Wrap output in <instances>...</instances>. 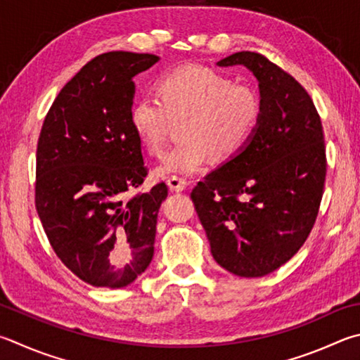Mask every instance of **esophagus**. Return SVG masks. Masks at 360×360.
Here are the masks:
<instances>
[{
    "label": "esophagus",
    "mask_w": 360,
    "mask_h": 360,
    "mask_svg": "<svg viewBox=\"0 0 360 360\" xmlns=\"http://www.w3.org/2000/svg\"><path fill=\"white\" fill-rule=\"evenodd\" d=\"M167 184L172 192H182L187 187V182L184 179L178 178V176H169Z\"/></svg>",
    "instance_id": "34e87169"
}]
</instances>
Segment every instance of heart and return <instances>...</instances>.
<instances>
[{
	"label": "heart",
	"mask_w": 360,
	"mask_h": 360,
	"mask_svg": "<svg viewBox=\"0 0 360 360\" xmlns=\"http://www.w3.org/2000/svg\"><path fill=\"white\" fill-rule=\"evenodd\" d=\"M261 115L257 91L211 69L187 64L159 78L158 96H140L130 108V126L146 151L160 155L173 122L184 120L186 141L173 148L158 176H192L214 155L225 160L250 139Z\"/></svg>",
	"instance_id": "1"
}]
</instances>
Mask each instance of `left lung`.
<instances>
[{"instance_id": "left-lung-1", "label": "left lung", "mask_w": 360, "mask_h": 360, "mask_svg": "<svg viewBox=\"0 0 360 360\" xmlns=\"http://www.w3.org/2000/svg\"><path fill=\"white\" fill-rule=\"evenodd\" d=\"M258 80L261 115L245 145L198 182L191 197L214 259L239 277H263L304 245L326 181L319 115L307 91L255 51L217 63Z\"/></svg>"}]
</instances>
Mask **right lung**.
Segmentation results:
<instances>
[{
  "mask_svg": "<svg viewBox=\"0 0 360 360\" xmlns=\"http://www.w3.org/2000/svg\"><path fill=\"white\" fill-rule=\"evenodd\" d=\"M160 60L108 51L69 80L45 116L36 155V209L66 267L99 288H124L154 257L165 182L126 200L148 169L130 126L134 77Z\"/></svg>",
  "mask_w": 360,
  "mask_h": 360,
  "instance_id": "1",
  "label": "right lung"
}]
</instances>
